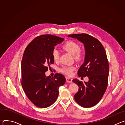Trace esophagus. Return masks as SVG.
I'll return each mask as SVG.
<instances>
[{
	"instance_id": "obj_1",
	"label": "esophagus",
	"mask_w": 125,
	"mask_h": 125,
	"mask_svg": "<svg viewBox=\"0 0 125 125\" xmlns=\"http://www.w3.org/2000/svg\"><path fill=\"white\" fill-rule=\"evenodd\" d=\"M66 80L67 82H68V83H72V79H71L69 77H66Z\"/></svg>"
}]
</instances>
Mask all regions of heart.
I'll return each mask as SVG.
<instances>
[{
	"label": "heart",
	"instance_id": "obj_1",
	"mask_svg": "<svg viewBox=\"0 0 125 125\" xmlns=\"http://www.w3.org/2000/svg\"><path fill=\"white\" fill-rule=\"evenodd\" d=\"M79 44L75 42L72 41H69L65 42L62 46V48L68 52L71 55H73L75 60L77 61L80 60L83 57V52L81 49ZM52 57L55 62H58L59 59V51L55 49L52 52ZM75 69L73 66H63L60 70V72L66 75L71 76L73 74V72Z\"/></svg>",
	"mask_w": 125,
	"mask_h": 125
}]
</instances>
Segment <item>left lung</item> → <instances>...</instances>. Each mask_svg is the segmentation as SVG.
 <instances>
[{
  "label": "left lung",
  "mask_w": 125,
  "mask_h": 125,
  "mask_svg": "<svg viewBox=\"0 0 125 125\" xmlns=\"http://www.w3.org/2000/svg\"><path fill=\"white\" fill-rule=\"evenodd\" d=\"M68 37L76 39L84 44V63L79 68L78 75L80 77L87 76L89 79L84 83L77 79L73 80L79 86L74 98L83 107H91L99 102L108 85L109 66L106 51L97 39L88 34H73Z\"/></svg>",
  "instance_id": "left-lung-1"
}]
</instances>
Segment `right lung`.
I'll use <instances>...</instances> for the list:
<instances>
[{"label":"right lung","instance_id":"1","mask_svg":"<svg viewBox=\"0 0 125 125\" xmlns=\"http://www.w3.org/2000/svg\"><path fill=\"white\" fill-rule=\"evenodd\" d=\"M63 41L55 35L43 34L35 38L25 50L21 62V84L28 98L38 107L46 108L54 103L59 87L66 82L61 74L51 77L45 73L54 63L52 52L54 46Z\"/></svg>","mask_w":125,"mask_h":125}]
</instances>
